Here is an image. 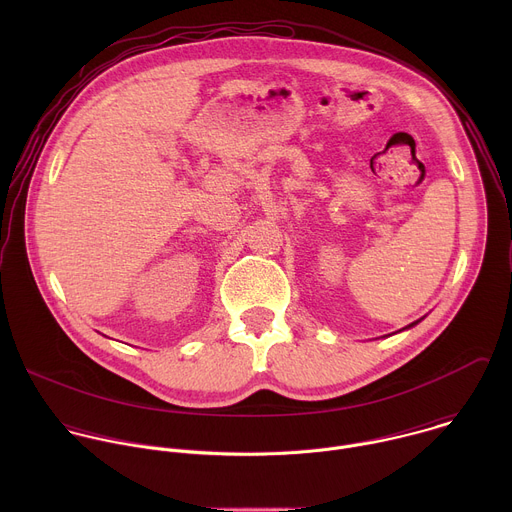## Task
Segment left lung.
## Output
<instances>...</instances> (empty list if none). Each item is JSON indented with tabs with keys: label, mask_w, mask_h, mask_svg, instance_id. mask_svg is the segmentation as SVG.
Returning a JSON list of instances; mask_svg holds the SVG:
<instances>
[{
	"label": "left lung",
	"mask_w": 512,
	"mask_h": 512,
	"mask_svg": "<svg viewBox=\"0 0 512 512\" xmlns=\"http://www.w3.org/2000/svg\"><path fill=\"white\" fill-rule=\"evenodd\" d=\"M419 322H421V320H417V322H411V324H409V326H405L403 330H407V328H413V326H415V324H419Z\"/></svg>",
	"instance_id": "obj_1"
}]
</instances>
